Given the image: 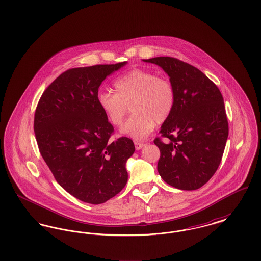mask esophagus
Instances as JSON below:
<instances>
[{
    "mask_svg": "<svg viewBox=\"0 0 261 261\" xmlns=\"http://www.w3.org/2000/svg\"><path fill=\"white\" fill-rule=\"evenodd\" d=\"M145 147V144H143V143H139V142H135V149L137 150H139V149H142V148H144Z\"/></svg>",
    "mask_w": 261,
    "mask_h": 261,
    "instance_id": "obj_1",
    "label": "esophagus"
}]
</instances>
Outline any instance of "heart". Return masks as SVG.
<instances>
[{"label": "heart", "mask_w": 261, "mask_h": 261, "mask_svg": "<svg viewBox=\"0 0 261 261\" xmlns=\"http://www.w3.org/2000/svg\"><path fill=\"white\" fill-rule=\"evenodd\" d=\"M116 93L100 91L97 101L100 111L113 126H120L131 105L134 114L120 132L134 140H143L153 130L155 122H165L173 112L176 95L172 83L152 71L136 68L114 82Z\"/></svg>", "instance_id": "1"}]
</instances>
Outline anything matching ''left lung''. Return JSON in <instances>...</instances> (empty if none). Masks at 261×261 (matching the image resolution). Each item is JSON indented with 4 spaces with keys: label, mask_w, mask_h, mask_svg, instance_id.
I'll use <instances>...</instances> for the list:
<instances>
[{
    "label": "left lung",
    "mask_w": 261,
    "mask_h": 261,
    "mask_svg": "<svg viewBox=\"0 0 261 261\" xmlns=\"http://www.w3.org/2000/svg\"><path fill=\"white\" fill-rule=\"evenodd\" d=\"M143 62L159 65L172 83L176 100L161 127L167 144L161 150L158 171L170 186L192 191L203 186L217 170L228 138L223 97L217 86L195 66L169 57Z\"/></svg>",
    "instance_id": "obj_1"
}]
</instances>
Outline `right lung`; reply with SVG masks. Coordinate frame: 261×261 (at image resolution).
<instances>
[{"mask_svg": "<svg viewBox=\"0 0 261 261\" xmlns=\"http://www.w3.org/2000/svg\"><path fill=\"white\" fill-rule=\"evenodd\" d=\"M126 64L68 69L38 102L34 132L41 155L57 182L84 202H106L128 180L126 162L134 143L126 137L110 141L113 127L97 101L101 82Z\"/></svg>", "mask_w": 261, "mask_h": 261, "instance_id": "obj_1", "label": "right lung"}]
</instances>
